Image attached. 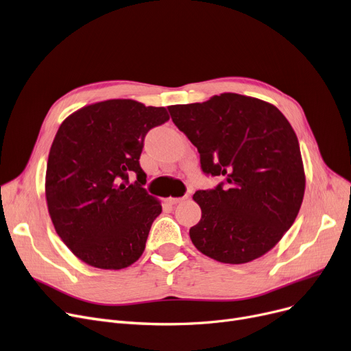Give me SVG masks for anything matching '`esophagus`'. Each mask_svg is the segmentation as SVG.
<instances>
[{"label": "esophagus", "mask_w": 351, "mask_h": 351, "mask_svg": "<svg viewBox=\"0 0 351 351\" xmlns=\"http://www.w3.org/2000/svg\"><path fill=\"white\" fill-rule=\"evenodd\" d=\"M189 198H190V195L186 194L184 197H169V198H167V202H169L170 204H178V203H182L184 199H189Z\"/></svg>", "instance_id": "esophagus-1"}]
</instances>
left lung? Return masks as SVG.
Here are the masks:
<instances>
[{"instance_id": "left-lung-1", "label": "left lung", "mask_w": 351, "mask_h": 351, "mask_svg": "<svg viewBox=\"0 0 351 351\" xmlns=\"http://www.w3.org/2000/svg\"><path fill=\"white\" fill-rule=\"evenodd\" d=\"M169 110L197 147L203 171L226 180L193 195L202 208L190 228L195 248L226 264L270 252L293 226L306 189L298 140L286 117L270 103L234 93Z\"/></svg>"}]
</instances>
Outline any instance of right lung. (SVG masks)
<instances>
[{"instance_id":"add662e5","label":"right lung","mask_w":351,"mask_h":351,"mask_svg":"<svg viewBox=\"0 0 351 351\" xmlns=\"http://www.w3.org/2000/svg\"><path fill=\"white\" fill-rule=\"evenodd\" d=\"M170 119L164 107L106 99L61 123L48 154L45 198L57 234L71 253L103 270H121L145 248L161 203L143 184L144 137ZM136 172L138 181L128 184Z\"/></svg>"}]
</instances>
